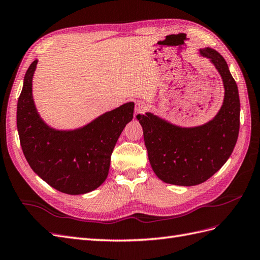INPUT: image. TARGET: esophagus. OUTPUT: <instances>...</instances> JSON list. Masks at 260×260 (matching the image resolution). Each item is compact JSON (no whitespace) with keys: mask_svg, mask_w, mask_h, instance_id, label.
Wrapping results in <instances>:
<instances>
[{"mask_svg":"<svg viewBox=\"0 0 260 260\" xmlns=\"http://www.w3.org/2000/svg\"><path fill=\"white\" fill-rule=\"evenodd\" d=\"M147 109H148V105L146 104L145 102L141 101V102L136 103L135 113H136V114H144V113H145L146 111H147Z\"/></svg>","mask_w":260,"mask_h":260,"instance_id":"1","label":"esophagus"}]
</instances>
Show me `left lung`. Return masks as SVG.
I'll return each instance as SVG.
<instances>
[{
	"label": "left lung",
	"instance_id": "8db88e82",
	"mask_svg": "<svg viewBox=\"0 0 260 260\" xmlns=\"http://www.w3.org/2000/svg\"><path fill=\"white\" fill-rule=\"evenodd\" d=\"M221 75L225 95L216 116L204 125L182 128L151 113L137 115L144 131L149 162L166 183L197 185L208 180L228 161L239 132V95L225 59L212 48L200 50Z\"/></svg>",
	"mask_w": 260,
	"mask_h": 260
}]
</instances>
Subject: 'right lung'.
Masks as SVG:
<instances>
[{
    "label": "right lung",
    "instance_id": "add662e5",
    "mask_svg": "<svg viewBox=\"0 0 260 260\" xmlns=\"http://www.w3.org/2000/svg\"><path fill=\"white\" fill-rule=\"evenodd\" d=\"M37 60L25 73L17 102V131L30 168L50 187L67 194L88 193L109 175L111 155L126 124L133 119L134 103L106 112L82 128L56 131L44 123L31 95Z\"/></svg>",
    "mask_w": 260,
    "mask_h": 260
}]
</instances>
